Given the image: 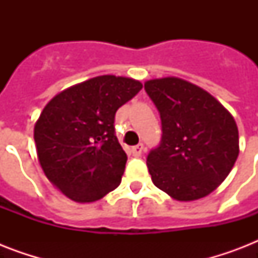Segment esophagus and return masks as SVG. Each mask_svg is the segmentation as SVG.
<instances>
[{
	"mask_svg": "<svg viewBox=\"0 0 258 258\" xmlns=\"http://www.w3.org/2000/svg\"><path fill=\"white\" fill-rule=\"evenodd\" d=\"M143 149H145V147H143V145L141 143V145L134 146L133 149H131V153H133L134 157H141L142 153H143Z\"/></svg>",
	"mask_w": 258,
	"mask_h": 258,
	"instance_id": "34e87169",
	"label": "esophagus"
}]
</instances>
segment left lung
<instances>
[{"mask_svg":"<svg viewBox=\"0 0 258 258\" xmlns=\"http://www.w3.org/2000/svg\"><path fill=\"white\" fill-rule=\"evenodd\" d=\"M145 89L162 120L161 143L147 157L153 183L176 201L204 198L237 161L234 117L216 97L182 79H154Z\"/></svg>","mask_w":258,"mask_h":258,"instance_id":"left-lung-1","label":"left lung"}]
</instances>
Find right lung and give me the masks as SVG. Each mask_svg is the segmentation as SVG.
Segmentation results:
<instances>
[{"instance_id":"add662e5","label":"right lung","mask_w":258,"mask_h":258,"mask_svg":"<svg viewBox=\"0 0 258 258\" xmlns=\"http://www.w3.org/2000/svg\"><path fill=\"white\" fill-rule=\"evenodd\" d=\"M142 83L104 75L57 93L34 125L46 178L76 202H95L120 184L127 155L115 135V113Z\"/></svg>"}]
</instances>
